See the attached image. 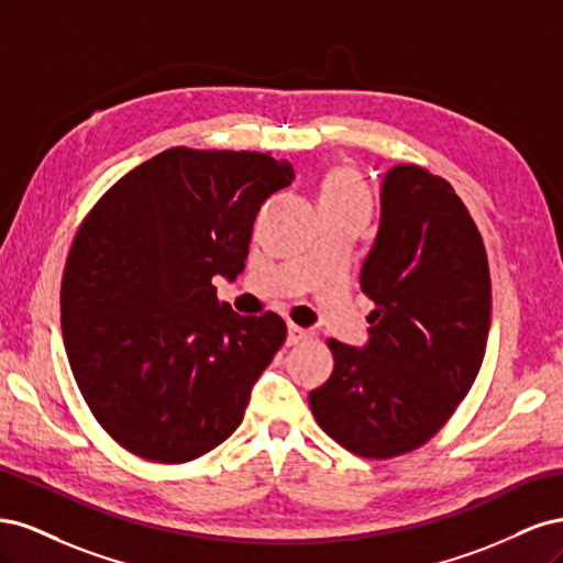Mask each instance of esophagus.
I'll list each match as a JSON object with an SVG mask.
<instances>
[{"label": "esophagus", "instance_id": "34e87169", "mask_svg": "<svg viewBox=\"0 0 563 563\" xmlns=\"http://www.w3.org/2000/svg\"><path fill=\"white\" fill-rule=\"evenodd\" d=\"M312 333L305 331L300 327H296V323H288V335H286V345H300L305 343V340H310Z\"/></svg>", "mask_w": 563, "mask_h": 563}]
</instances>
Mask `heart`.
<instances>
[{"mask_svg":"<svg viewBox=\"0 0 563 563\" xmlns=\"http://www.w3.org/2000/svg\"><path fill=\"white\" fill-rule=\"evenodd\" d=\"M319 207L368 211V192L360 174L350 166H335L323 176L319 187Z\"/></svg>","mask_w":563,"mask_h":563,"instance_id":"obj_1","label":"heart"}]
</instances>
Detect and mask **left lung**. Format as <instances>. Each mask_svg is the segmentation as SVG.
<instances>
[{"label": "left lung", "instance_id": "left-lung-1", "mask_svg": "<svg viewBox=\"0 0 563 563\" xmlns=\"http://www.w3.org/2000/svg\"><path fill=\"white\" fill-rule=\"evenodd\" d=\"M362 291L376 302L366 345L329 340L335 366L310 391V408L340 446L362 457H391L441 430L486 352V249L444 178L416 164L385 174Z\"/></svg>", "mask_w": 563, "mask_h": 563}]
</instances>
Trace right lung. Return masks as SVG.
Returning a JSON list of instances; mask_svg holds the SVG:
<instances>
[{"label": "right lung", "instance_id": "right-lung-1", "mask_svg": "<svg viewBox=\"0 0 563 563\" xmlns=\"http://www.w3.org/2000/svg\"><path fill=\"white\" fill-rule=\"evenodd\" d=\"M294 176L263 152L172 147L81 223L60 286L63 343L84 401L126 451L187 463L242 424L286 323L236 314L211 279H236L263 201Z\"/></svg>", "mask_w": 563, "mask_h": 563}]
</instances>
